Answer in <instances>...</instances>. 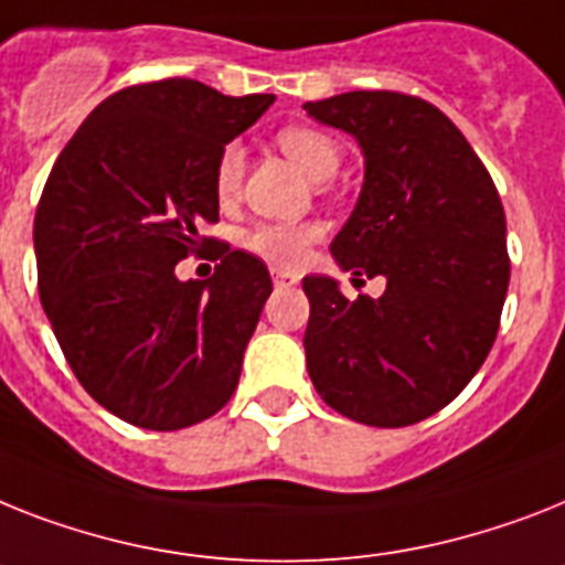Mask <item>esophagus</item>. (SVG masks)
<instances>
[{"label": "esophagus", "mask_w": 565, "mask_h": 565, "mask_svg": "<svg viewBox=\"0 0 565 565\" xmlns=\"http://www.w3.org/2000/svg\"><path fill=\"white\" fill-rule=\"evenodd\" d=\"M294 282H297V277H294V274L274 271V286L277 288H288V286H294Z\"/></svg>", "instance_id": "1"}]
</instances>
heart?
I'll return each mask as SVG.
<instances>
[{"instance_id": "heart-1", "label": "heart", "mask_w": 565, "mask_h": 565, "mask_svg": "<svg viewBox=\"0 0 565 565\" xmlns=\"http://www.w3.org/2000/svg\"><path fill=\"white\" fill-rule=\"evenodd\" d=\"M279 149L300 167L311 181H329L340 167V147L332 135L315 126H286L277 135ZM242 170H245V156L239 143H227L216 161V195L222 202L233 199L242 184ZM317 239L315 225H254L242 233V248L265 259L279 271H294L300 268L302 259L309 256V248Z\"/></svg>"}]
</instances>
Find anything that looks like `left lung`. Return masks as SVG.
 I'll return each mask as SVG.
<instances>
[{
  "instance_id": "8db88e82",
  "label": "left lung",
  "mask_w": 565,
  "mask_h": 565,
  "mask_svg": "<svg viewBox=\"0 0 565 565\" xmlns=\"http://www.w3.org/2000/svg\"><path fill=\"white\" fill-rule=\"evenodd\" d=\"M302 109L363 152L332 256L386 279L377 300H347L323 274L302 279L311 384L352 422L407 427L447 407L491 352L511 279L505 210L465 135L422 97L347 92Z\"/></svg>"
}]
</instances>
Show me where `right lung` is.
Returning <instances> with one entry per match:
<instances>
[{
    "label": "right lung",
    "mask_w": 565,
    "mask_h": 565,
    "mask_svg": "<svg viewBox=\"0 0 565 565\" xmlns=\"http://www.w3.org/2000/svg\"><path fill=\"white\" fill-rule=\"evenodd\" d=\"M271 104L184 77L129 86L83 120L45 181L34 216L42 309L83 390L135 427L204 422L239 384L271 274L199 227L218 222L222 149ZM204 244L223 263L181 284L174 265Z\"/></svg>",
    "instance_id": "1"
}]
</instances>
